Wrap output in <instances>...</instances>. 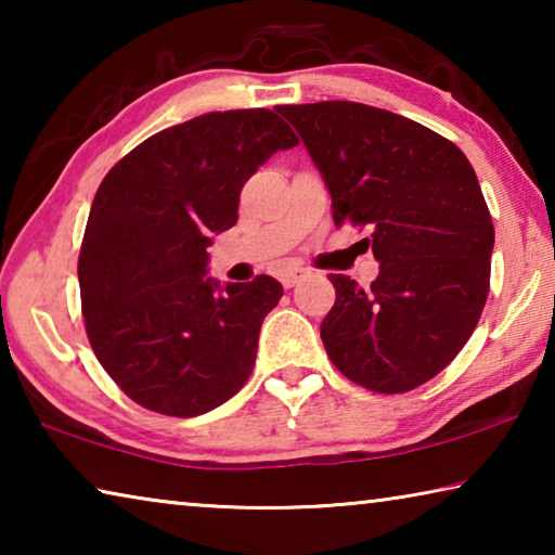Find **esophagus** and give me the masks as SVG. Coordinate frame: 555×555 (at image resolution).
Returning <instances> with one entry per match:
<instances>
[{"label":"esophagus","instance_id":"esophagus-1","mask_svg":"<svg viewBox=\"0 0 555 555\" xmlns=\"http://www.w3.org/2000/svg\"><path fill=\"white\" fill-rule=\"evenodd\" d=\"M308 276L306 269H298V267H291V269H284L281 271V284H284V288H294L296 284H300Z\"/></svg>","mask_w":555,"mask_h":555}]
</instances>
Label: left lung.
I'll use <instances>...</instances> for the list:
<instances>
[{
	"label": "left lung",
	"mask_w": 555,
	"mask_h": 555,
	"mask_svg": "<svg viewBox=\"0 0 555 555\" xmlns=\"http://www.w3.org/2000/svg\"><path fill=\"white\" fill-rule=\"evenodd\" d=\"M333 201L335 224L370 228L379 276L331 274L321 337L347 379L401 393L446 370L490 294L494 228L467 156L436 131L360 102L281 105Z\"/></svg>",
	"instance_id": "obj_1"
}]
</instances>
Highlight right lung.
<instances>
[{"instance_id":"right-lung-1","label":"right lung","mask_w":555,"mask_h":555,"mask_svg":"<svg viewBox=\"0 0 555 555\" xmlns=\"http://www.w3.org/2000/svg\"><path fill=\"white\" fill-rule=\"evenodd\" d=\"M296 144L271 109L208 112L149 137L100 183L78 259L82 315L100 364L144 409L201 416L249 379L284 288L220 286L208 247L237 222L251 173Z\"/></svg>"}]
</instances>
